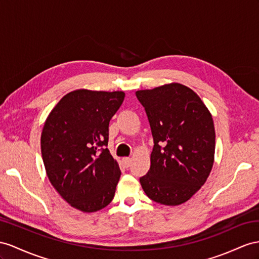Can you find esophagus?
I'll return each instance as SVG.
<instances>
[{
    "label": "esophagus",
    "instance_id": "esophagus-1",
    "mask_svg": "<svg viewBox=\"0 0 259 259\" xmlns=\"http://www.w3.org/2000/svg\"><path fill=\"white\" fill-rule=\"evenodd\" d=\"M121 163L124 167H129L131 164V158L130 157H123L121 160Z\"/></svg>",
    "mask_w": 259,
    "mask_h": 259
}]
</instances>
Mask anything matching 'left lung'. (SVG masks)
I'll use <instances>...</instances> for the list:
<instances>
[{"instance_id":"left-lung-1","label":"left lung","mask_w":259,"mask_h":259,"mask_svg":"<svg viewBox=\"0 0 259 259\" xmlns=\"http://www.w3.org/2000/svg\"><path fill=\"white\" fill-rule=\"evenodd\" d=\"M148 115L154 147L140 184L152 200L178 205L207 181L214 162L215 131L207 106L180 83L136 92Z\"/></svg>"}]
</instances>
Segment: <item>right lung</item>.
Masks as SVG:
<instances>
[{"label": "right lung", "instance_id": "right-lung-1", "mask_svg": "<svg viewBox=\"0 0 259 259\" xmlns=\"http://www.w3.org/2000/svg\"><path fill=\"white\" fill-rule=\"evenodd\" d=\"M123 99V92L76 90L64 95L45 121L46 173L59 195L79 211L96 212L114 199L121 171L104 147Z\"/></svg>", "mask_w": 259, "mask_h": 259}]
</instances>
